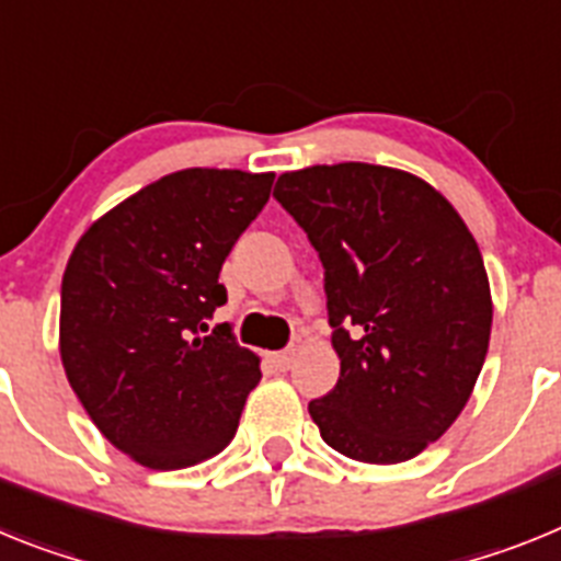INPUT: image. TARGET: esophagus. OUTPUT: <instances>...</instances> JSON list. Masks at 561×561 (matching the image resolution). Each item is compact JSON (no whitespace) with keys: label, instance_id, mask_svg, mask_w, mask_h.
Instances as JSON below:
<instances>
[{"label":"esophagus","instance_id":"34e87169","mask_svg":"<svg viewBox=\"0 0 561 561\" xmlns=\"http://www.w3.org/2000/svg\"><path fill=\"white\" fill-rule=\"evenodd\" d=\"M271 364L276 369H290L294 364V350H282V353H271Z\"/></svg>","mask_w":561,"mask_h":561}]
</instances>
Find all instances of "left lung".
<instances>
[{
	"label": "left lung",
	"instance_id": "left-lung-1",
	"mask_svg": "<svg viewBox=\"0 0 561 561\" xmlns=\"http://www.w3.org/2000/svg\"><path fill=\"white\" fill-rule=\"evenodd\" d=\"M274 197L319 253L341 373L308 403L328 446L403 462L457 421L491 335L474 237L421 178L387 165H310Z\"/></svg>",
	"mask_w": 561,
	"mask_h": 561
}]
</instances>
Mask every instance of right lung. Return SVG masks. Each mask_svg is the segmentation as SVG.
<instances>
[{"label":"right lung","instance_id":"right-lung-1","mask_svg":"<svg viewBox=\"0 0 561 561\" xmlns=\"http://www.w3.org/2000/svg\"><path fill=\"white\" fill-rule=\"evenodd\" d=\"M274 174L186 169L140 188L78 240L61 279V362L101 435L154 471L220 455L260 358L231 328L220 271Z\"/></svg>","mask_w":561,"mask_h":561}]
</instances>
